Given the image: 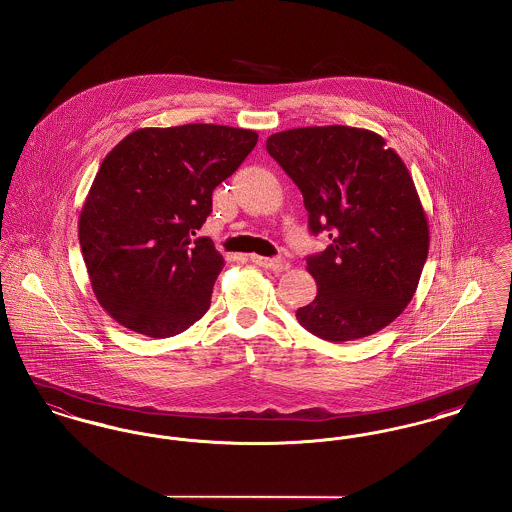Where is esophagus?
<instances>
[{
	"mask_svg": "<svg viewBox=\"0 0 512 512\" xmlns=\"http://www.w3.org/2000/svg\"><path fill=\"white\" fill-rule=\"evenodd\" d=\"M249 259H251V263H255L257 267H263V269H272L274 272L288 271V263L282 259H271V257H261V255H251Z\"/></svg>",
	"mask_w": 512,
	"mask_h": 512,
	"instance_id": "obj_1",
	"label": "esophagus"
}]
</instances>
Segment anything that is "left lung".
Listing matches in <instances>:
<instances>
[{
  "instance_id": "obj_1",
  "label": "left lung",
  "mask_w": 512,
  "mask_h": 512,
  "mask_svg": "<svg viewBox=\"0 0 512 512\" xmlns=\"http://www.w3.org/2000/svg\"><path fill=\"white\" fill-rule=\"evenodd\" d=\"M267 151L300 187L311 234L331 245L307 257L317 296L296 317L311 334L346 342L375 334L412 301L429 251V224L402 158L369 129L298 127Z\"/></svg>"
}]
</instances>
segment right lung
<instances>
[{"label": "right lung", "mask_w": 512, "mask_h": 512, "mask_svg": "<svg viewBox=\"0 0 512 512\" xmlns=\"http://www.w3.org/2000/svg\"><path fill=\"white\" fill-rule=\"evenodd\" d=\"M257 139L212 123L143 127L106 154L79 216V243L92 292L114 321L168 338L207 313L224 259L195 234L214 187Z\"/></svg>", "instance_id": "add662e5"}]
</instances>
